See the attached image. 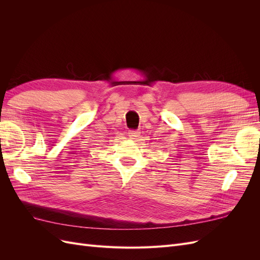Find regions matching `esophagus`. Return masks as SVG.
<instances>
[{
    "mask_svg": "<svg viewBox=\"0 0 260 260\" xmlns=\"http://www.w3.org/2000/svg\"><path fill=\"white\" fill-rule=\"evenodd\" d=\"M128 135H129L130 139H137V138L140 136V132H138V131H136V130H130V131L128 132Z\"/></svg>",
    "mask_w": 260,
    "mask_h": 260,
    "instance_id": "34e87169",
    "label": "esophagus"
}]
</instances>
